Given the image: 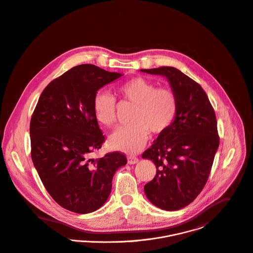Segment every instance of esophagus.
<instances>
[{
    "instance_id": "esophagus-1",
    "label": "esophagus",
    "mask_w": 253,
    "mask_h": 253,
    "mask_svg": "<svg viewBox=\"0 0 253 253\" xmlns=\"http://www.w3.org/2000/svg\"><path fill=\"white\" fill-rule=\"evenodd\" d=\"M139 161V158L136 156H128V163L129 164H135Z\"/></svg>"
}]
</instances>
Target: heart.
Returning <instances> with one entry per match:
<instances>
[{
    "instance_id": "b5f03b06",
    "label": "heart",
    "mask_w": 253,
    "mask_h": 253,
    "mask_svg": "<svg viewBox=\"0 0 253 253\" xmlns=\"http://www.w3.org/2000/svg\"><path fill=\"white\" fill-rule=\"evenodd\" d=\"M119 96L136 104L132 125L116 129L109 137V145L127 153L138 152L147 143L149 132L161 134L174 122L178 99L169 88L160 87L147 78L135 77L120 84ZM94 112L102 125L111 127L116 121V101L107 92H99L94 98Z\"/></svg>"
}]
</instances>
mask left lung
Returning a JSON list of instances; mask_svg holds the SVG:
<instances>
[{
	"label": "left lung",
	"mask_w": 253,
	"mask_h": 253,
	"mask_svg": "<svg viewBox=\"0 0 253 253\" xmlns=\"http://www.w3.org/2000/svg\"><path fill=\"white\" fill-rule=\"evenodd\" d=\"M141 71L165 76L178 99L174 122L142 155L156 167L145 194L161 209L179 210L196 200L209 177L219 147L215 111L202 86L179 69L161 66Z\"/></svg>",
	"instance_id": "1"
}]
</instances>
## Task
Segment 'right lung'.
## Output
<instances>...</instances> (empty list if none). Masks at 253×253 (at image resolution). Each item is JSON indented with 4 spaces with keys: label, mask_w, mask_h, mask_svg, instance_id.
Segmentation results:
<instances>
[{
    "label": "right lung",
    "mask_w": 253,
    "mask_h": 253,
    "mask_svg": "<svg viewBox=\"0 0 253 253\" xmlns=\"http://www.w3.org/2000/svg\"><path fill=\"white\" fill-rule=\"evenodd\" d=\"M122 76L94 64L77 65L42 92L30 121L31 157L54 202L79 214L96 211L109 197L122 152L93 159L105 141L94 112V98Z\"/></svg>",
    "instance_id": "1"
}]
</instances>
